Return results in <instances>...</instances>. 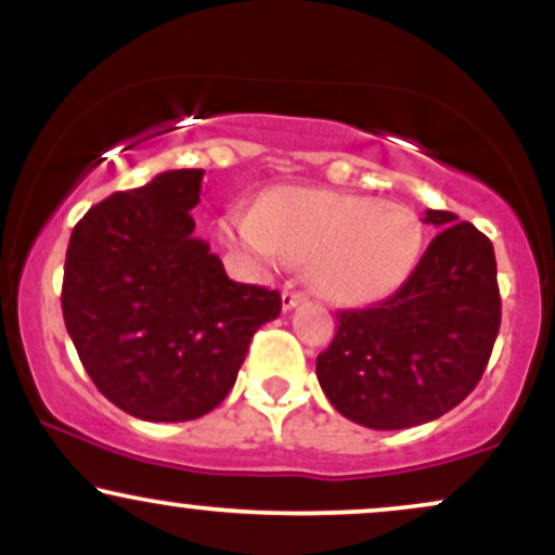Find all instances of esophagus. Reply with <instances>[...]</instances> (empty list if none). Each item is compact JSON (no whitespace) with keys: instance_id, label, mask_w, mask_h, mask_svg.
I'll return each instance as SVG.
<instances>
[{"instance_id":"esophagus-1","label":"esophagus","mask_w":555,"mask_h":555,"mask_svg":"<svg viewBox=\"0 0 555 555\" xmlns=\"http://www.w3.org/2000/svg\"><path fill=\"white\" fill-rule=\"evenodd\" d=\"M302 299H305V292H297V289H292V286H286V289L282 292V308L284 310L297 308V305L302 302Z\"/></svg>"}]
</instances>
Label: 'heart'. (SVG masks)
<instances>
[{
	"label": "heart",
	"instance_id": "b5f03b06",
	"mask_svg": "<svg viewBox=\"0 0 555 555\" xmlns=\"http://www.w3.org/2000/svg\"><path fill=\"white\" fill-rule=\"evenodd\" d=\"M221 237L269 263H308L318 295L339 305L378 302L412 276L423 219L399 203L331 190L279 188L256 211L221 219Z\"/></svg>",
	"mask_w": 555,
	"mask_h": 555
}]
</instances>
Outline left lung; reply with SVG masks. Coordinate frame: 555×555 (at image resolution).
I'll return each instance as SVG.
<instances>
[{"label": "left lung", "instance_id": "left-lung-1", "mask_svg": "<svg viewBox=\"0 0 555 555\" xmlns=\"http://www.w3.org/2000/svg\"><path fill=\"white\" fill-rule=\"evenodd\" d=\"M438 234L412 276L375 308L341 310L318 354V384L352 423L401 430L454 410L486 371L501 326L495 253L449 211H425Z\"/></svg>", "mask_w": 555, "mask_h": 555}]
</instances>
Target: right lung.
I'll return each mask as SVG.
<instances>
[{"label": "right lung", "mask_w": 555, "mask_h": 555, "mask_svg": "<svg viewBox=\"0 0 555 555\" xmlns=\"http://www.w3.org/2000/svg\"><path fill=\"white\" fill-rule=\"evenodd\" d=\"M203 169L114 193L75 224L62 315L112 404L149 423L203 417L232 391L253 334L282 313L276 289L237 284L190 211Z\"/></svg>", "instance_id": "obj_1"}]
</instances>
